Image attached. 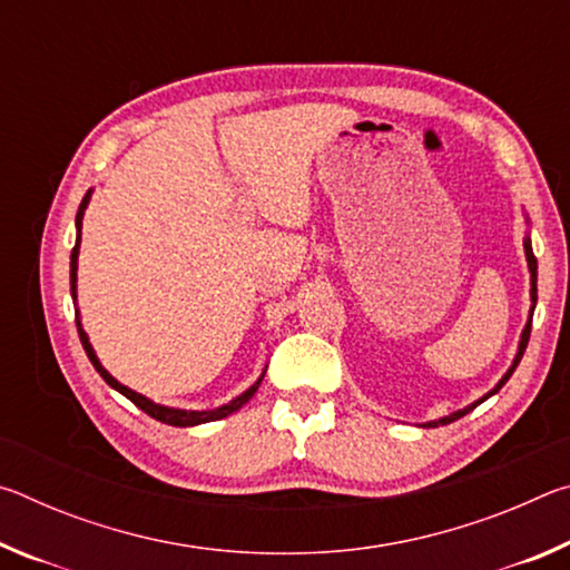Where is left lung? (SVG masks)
Here are the masks:
<instances>
[{
	"instance_id": "obj_1",
	"label": "left lung",
	"mask_w": 570,
	"mask_h": 570,
	"mask_svg": "<svg viewBox=\"0 0 570 570\" xmlns=\"http://www.w3.org/2000/svg\"><path fill=\"white\" fill-rule=\"evenodd\" d=\"M525 258H528V268H530V298H533V304L538 302V288H535V278H538V262H535V256H533V248H530V240H525ZM528 340H530V322L525 324V332H523V340H520V350H518V356H515V362H513V366H510L508 370V374L503 380H500V384L498 387L490 392V394H495L500 387H503V384L510 380V374L515 372V366H518V362L523 360V352H525V346H528ZM488 394V397H490ZM485 400V397H482ZM480 400V402H482ZM480 402H475V404H470L468 410H460V412H455V414H450V417H442V420H438V422H428V428H438V424H448V422H455V420H460V417H465V414L470 412V410H475Z\"/></svg>"
}]
</instances>
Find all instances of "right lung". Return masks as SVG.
<instances>
[{"label":"right lung","mask_w":570,"mask_h":570,"mask_svg":"<svg viewBox=\"0 0 570 570\" xmlns=\"http://www.w3.org/2000/svg\"><path fill=\"white\" fill-rule=\"evenodd\" d=\"M88 200H90V193L88 196L82 198V204H80V210H77V230H80V224H82V214H85V206H88ZM77 254H80V236H77V244H75V248H72V256H70V286H72V296H75V282H77ZM77 332H80V342H82V346H85V352H88V356H90V362H92V366L95 370L100 372V377L110 384L112 390H118L120 394H125V397H128L135 407H140L142 412L146 414H150L153 420H158V422H166V424H173V428H190V424H200V422H214V420H220V417H228L230 412H236L238 407H244V404L254 397V392L258 390V384H262V380H258L254 387H250L248 392H244L240 394V397H236L234 402H228V404H224V407H218V410H208V412H190V410H170V407H160V404H156V402H150V400H146L142 397V394H138V392H132V390H128V387H122L120 382H115L108 372L102 370L100 366V362H98V356H95V352H92V346H90V342H88V334L82 332V326H80V322H77Z\"/></svg>","instance_id":"right-lung-1"}]
</instances>
